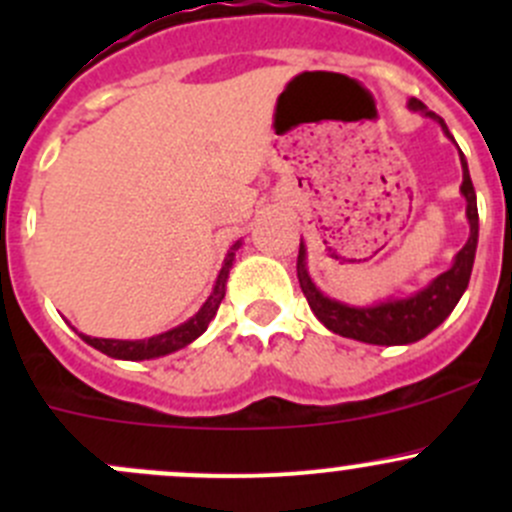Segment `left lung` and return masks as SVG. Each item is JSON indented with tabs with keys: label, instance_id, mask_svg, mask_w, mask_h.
Here are the masks:
<instances>
[{
	"label": "left lung",
	"instance_id": "8db88e82",
	"mask_svg": "<svg viewBox=\"0 0 512 512\" xmlns=\"http://www.w3.org/2000/svg\"><path fill=\"white\" fill-rule=\"evenodd\" d=\"M411 111H421L423 116L433 118L441 123L443 133L448 138L451 131L443 123L441 116L428 111L418 98L409 101ZM463 165V183L461 193L466 198V218L471 225V235L468 242L461 247V252L453 260L451 270L438 275L431 285L418 289L416 294L404 299H386V302L371 304V307H352V304L337 302L329 299L314 287L312 277L307 272V247L299 242V255H297V277L299 287H302L304 297H307L309 307H312L314 317L329 329V332L339 334V337L356 339V342L366 344H381V347H394V344H411L431 334L453 307L458 304L461 294L466 292L468 280L473 272V260H476V247H478V203H476V190H473L471 173H468V163L461 153Z\"/></svg>",
	"mask_w": 512,
	"mask_h": 512
}]
</instances>
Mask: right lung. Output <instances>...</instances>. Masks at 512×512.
I'll use <instances>...</instances> for the list:
<instances>
[{
    "label": "right lung",
    "mask_w": 512,
    "mask_h": 512,
    "mask_svg": "<svg viewBox=\"0 0 512 512\" xmlns=\"http://www.w3.org/2000/svg\"><path fill=\"white\" fill-rule=\"evenodd\" d=\"M240 245L242 242L237 240L235 245L230 247V252H227V257H225V265H223V270H220L218 280H215V287H213V292H210V297L205 299V304L198 309V314H195V317H190L188 322L180 324V327L168 329V332L156 334V337H151V339H133V342H128V339L86 337V334H79V337L84 339L86 344H91V347L98 349V352H103L106 356H113V359H126V361L156 359V356H165L170 352H178V349L188 347L190 342H195V339H198L200 334L208 329V324L213 322V317L218 314L220 302H223V297H225L227 275H230L232 260H235V250Z\"/></svg>",
    "instance_id": "1"
}]
</instances>
